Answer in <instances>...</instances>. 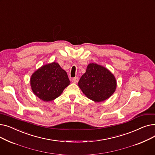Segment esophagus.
<instances>
[{
  "label": "esophagus",
  "mask_w": 155,
  "mask_h": 155,
  "mask_svg": "<svg viewBox=\"0 0 155 155\" xmlns=\"http://www.w3.org/2000/svg\"><path fill=\"white\" fill-rule=\"evenodd\" d=\"M71 81H72L73 83L77 84V83L78 82V77H74V78H73L72 80H71Z\"/></svg>",
  "instance_id": "obj_1"
}]
</instances>
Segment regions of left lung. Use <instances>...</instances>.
<instances>
[{
	"mask_svg": "<svg viewBox=\"0 0 155 155\" xmlns=\"http://www.w3.org/2000/svg\"><path fill=\"white\" fill-rule=\"evenodd\" d=\"M84 94L95 102L109 99L114 93L116 79L110 70L97 63L88 64L86 71L78 83Z\"/></svg>",
	"mask_w": 155,
	"mask_h": 155,
	"instance_id": "obj_1",
	"label": "left lung"
}]
</instances>
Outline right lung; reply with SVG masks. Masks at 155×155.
<instances>
[{
  "mask_svg": "<svg viewBox=\"0 0 155 155\" xmlns=\"http://www.w3.org/2000/svg\"><path fill=\"white\" fill-rule=\"evenodd\" d=\"M70 84L67 72L54 61L43 65L32 73L30 78L32 92L45 102L58 97Z\"/></svg>",
  "mask_w": 155,
  "mask_h": 155,
  "instance_id": "right-lung-1",
  "label": "right lung"
}]
</instances>
